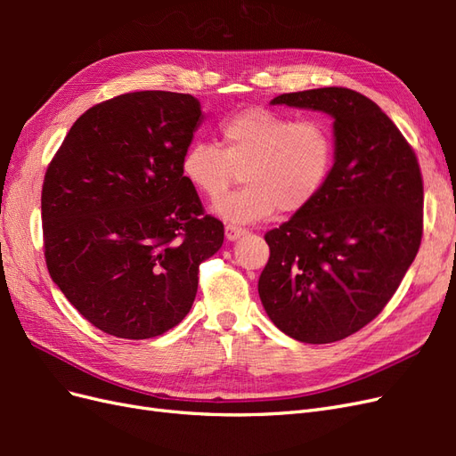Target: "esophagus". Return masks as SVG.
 I'll list each match as a JSON object with an SVG mask.
<instances>
[{"instance_id": "34e87169", "label": "esophagus", "mask_w": 456, "mask_h": 456, "mask_svg": "<svg viewBox=\"0 0 456 456\" xmlns=\"http://www.w3.org/2000/svg\"><path fill=\"white\" fill-rule=\"evenodd\" d=\"M245 233H247V230L241 228V226H236V224H226L224 226V236H226L228 241H236L241 236H245Z\"/></svg>"}]
</instances>
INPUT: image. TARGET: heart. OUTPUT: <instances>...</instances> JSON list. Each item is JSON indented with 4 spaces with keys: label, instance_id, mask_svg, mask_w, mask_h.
<instances>
[{
    "label": "heart",
    "instance_id": "heart-1",
    "mask_svg": "<svg viewBox=\"0 0 456 456\" xmlns=\"http://www.w3.org/2000/svg\"><path fill=\"white\" fill-rule=\"evenodd\" d=\"M220 149L198 141L183 156L184 181L215 201L241 170L246 188L213 211L230 223L251 224L272 218L280 209L298 213L320 196L333 165V141L320 121L281 116L251 106L220 121Z\"/></svg>",
    "mask_w": 456,
    "mask_h": 456
}]
</instances>
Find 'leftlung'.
<instances>
[{"instance_id":"8db88e82","label":"left lung","mask_w":456,"mask_h":456,"mask_svg":"<svg viewBox=\"0 0 456 456\" xmlns=\"http://www.w3.org/2000/svg\"><path fill=\"white\" fill-rule=\"evenodd\" d=\"M270 104L333 118L335 161L320 196L265 236L260 302L291 338L337 342L375 320L419 253L420 167L394 121L362 93L323 87Z\"/></svg>"}]
</instances>
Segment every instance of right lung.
I'll return each mask as SVG.
<instances>
[{
	"label": "right lung",
	"instance_id": "1",
	"mask_svg": "<svg viewBox=\"0 0 456 456\" xmlns=\"http://www.w3.org/2000/svg\"><path fill=\"white\" fill-rule=\"evenodd\" d=\"M191 94L139 91L89 108L41 190L45 262L89 323L142 340L181 323L224 241L181 163L201 126Z\"/></svg>",
	"mask_w": 456,
	"mask_h": 456
}]
</instances>
